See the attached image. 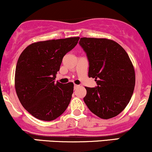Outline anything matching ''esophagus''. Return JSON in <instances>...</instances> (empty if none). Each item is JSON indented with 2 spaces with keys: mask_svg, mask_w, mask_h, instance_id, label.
<instances>
[{
  "mask_svg": "<svg viewBox=\"0 0 152 152\" xmlns=\"http://www.w3.org/2000/svg\"><path fill=\"white\" fill-rule=\"evenodd\" d=\"M78 85H76V84H74V89H76V88H78Z\"/></svg>",
  "mask_w": 152,
  "mask_h": 152,
  "instance_id": "esophagus-1",
  "label": "esophagus"
}]
</instances>
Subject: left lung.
<instances>
[{
  "mask_svg": "<svg viewBox=\"0 0 152 152\" xmlns=\"http://www.w3.org/2000/svg\"><path fill=\"white\" fill-rule=\"evenodd\" d=\"M89 62L88 76L97 87H85V104L103 119L116 116L128 105L135 86V71L126 50L107 38H81Z\"/></svg>",
  "mask_w": 152,
  "mask_h": 152,
  "instance_id": "8db88e82",
  "label": "left lung"
}]
</instances>
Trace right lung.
Returning <instances> with one entry per match:
<instances>
[{
    "mask_svg": "<svg viewBox=\"0 0 152 152\" xmlns=\"http://www.w3.org/2000/svg\"><path fill=\"white\" fill-rule=\"evenodd\" d=\"M79 37L38 41L28 46L19 56L15 88L20 104L34 117L52 121L67 109L74 91L72 82L55 78L62 59L78 43Z\"/></svg>",
    "mask_w": 152,
    "mask_h": 152,
    "instance_id": "add662e5",
    "label": "right lung"
}]
</instances>
